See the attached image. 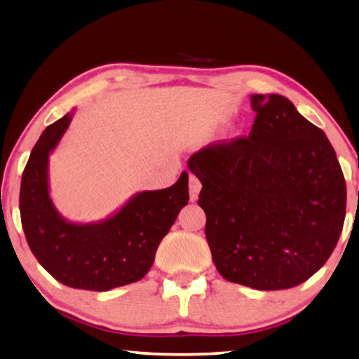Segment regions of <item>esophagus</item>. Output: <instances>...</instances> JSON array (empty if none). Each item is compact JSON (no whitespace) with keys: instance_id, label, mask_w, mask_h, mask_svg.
<instances>
[{"instance_id":"esophagus-1","label":"esophagus","mask_w":359,"mask_h":359,"mask_svg":"<svg viewBox=\"0 0 359 359\" xmlns=\"http://www.w3.org/2000/svg\"><path fill=\"white\" fill-rule=\"evenodd\" d=\"M200 189H202V183H200V180L197 178V176L191 175V178H189V198H191V202H197Z\"/></svg>"}]
</instances>
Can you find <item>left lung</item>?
I'll list each match as a JSON object with an SVG mask.
<instances>
[{
    "mask_svg": "<svg viewBox=\"0 0 359 359\" xmlns=\"http://www.w3.org/2000/svg\"><path fill=\"white\" fill-rule=\"evenodd\" d=\"M249 137L206 147L187 167L202 183L205 235L224 279L285 290L322 268L341 236L347 187L322 129L280 94H252Z\"/></svg>",
    "mask_w": 359,
    "mask_h": 359,
    "instance_id": "1",
    "label": "left lung"
}]
</instances>
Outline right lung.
<instances>
[{
    "instance_id": "obj_1",
    "label": "right lung",
    "mask_w": 359,
    "mask_h": 359,
    "mask_svg": "<svg viewBox=\"0 0 359 359\" xmlns=\"http://www.w3.org/2000/svg\"><path fill=\"white\" fill-rule=\"evenodd\" d=\"M74 111L50 124L31 151L20 186L22 227L31 252L56 280L107 292L140 280L153 266L159 243L189 200V175L167 189L137 192L102 221H67L50 197L48 159Z\"/></svg>"
}]
</instances>
